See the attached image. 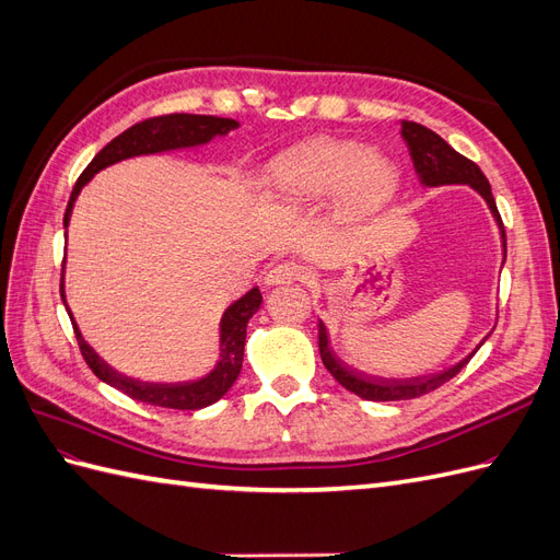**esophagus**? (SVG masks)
Listing matches in <instances>:
<instances>
[{
	"mask_svg": "<svg viewBox=\"0 0 560 560\" xmlns=\"http://www.w3.org/2000/svg\"><path fill=\"white\" fill-rule=\"evenodd\" d=\"M308 270L303 268L296 261H282L268 270L266 284H287V282H296V280H306Z\"/></svg>",
	"mask_w": 560,
	"mask_h": 560,
	"instance_id": "obj_1",
	"label": "esophagus"
}]
</instances>
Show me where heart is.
Here are the masks:
<instances>
[{
    "label": "heart",
    "instance_id": "b5f03b06",
    "mask_svg": "<svg viewBox=\"0 0 560 560\" xmlns=\"http://www.w3.org/2000/svg\"><path fill=\"white\" fill-rule=\"evenodd\" d=\"M399 175L383 151L354 142L315 138L270 163L266 186L284 206H311L331 196L348 219L378 212L395 196Z\"/></svg>",
    "mask_w": 560,
    "mask_h": 560
}]
</instances>
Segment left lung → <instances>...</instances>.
<instances>
[{
    "mask_svg": "<svg viewBox=\"0 0 560 560\" xmlns=\"http://www.w3.org/2000/svg\"><path fill=\"white\" fill-rule=\"evenodd\" d=\"M401 135H404L406 144H409L413 167H416V173L422 184L425 186L469 184L471 189H477L486 198L488 208H490V212H493L495 222L500 226L502 247H504V257H506L504 224H502V217L498 212L493 191H490V184H488L486 175L481 173V167L474 161L465 159L463 154H457V151L448 142H444L436 132H432L425 126L413 124V121H404ZM317 331H319V341H317L319 358H322V362H325L329 374L346 389H350V393H354L362 399H369V401H399V399H416V397L428 395V393H432V389L442 387L446 381H451L457 371H460L471 360V354H474L471 352L469 358L442 371V374L418 376V378H376V376L362 374V371L352 369L336 358L334 350L329 348L327 327L322 325V322L317 325Z\"/></svg>",
    "mask_w": 560,
    "mask_h": 560,
    "instance_id": "8db88e82",
    "label": "left lung"
}]
</instances>
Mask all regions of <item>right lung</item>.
<instances>
[{
    "mask_svg": "<svg viewBox=\"0 0 560 560\" xmlns=\"http://www.w3.org/2000/svg\"><path fill=\"white\" fill-rule=\"evenodd\" d=\"M233 128H238V121H233V118H219V116H206V114H165V116H154V118H147V121L130 126L128 130L118 135V138H114L105 149H100L95 159L86 165V171L79 175L70 202H67V210H65V219H62L65 229L70 224V214L79 191L89 184V179L95 173L105 171L107 165H114L130 156L159 154V151H167V149L206 144L208 140L214 138V135H226ZM60 296L65 301L62 278H60ZM259 306H261V292L257 287L249 290L243 299L231 303L222 317V360H219L214 371H210L206 378L194 381V383H179V385L142 383V381H132L128 376L116 374V371L100 360L91 350V346L83 341L77 325H74V334H77L83 360H86V364L100 381H105L107 385L121 389V393H126L128 397L144 404L163 406V409L196 411V409H202V406L214 404L217 399H222L229 393V387L235 383V378H238L243 369L247 322L254 313L259 311Z\"/></svg>",
    "mask_w": 560,
    "mask_h": 560,
    "instance_id": "1",
    "label": "right lung"
}]
</instances>
